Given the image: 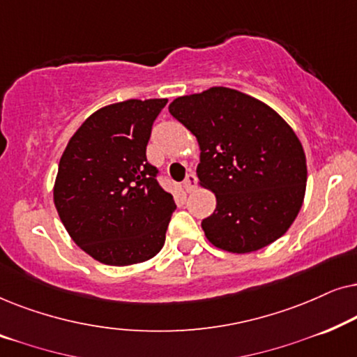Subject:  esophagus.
<instances>
[{
    "instance_id": "esophagus-1",
    "label": "esophagus",
    "mask_w": 357,
    "mask_h": 357,
    "mask_svg": "<svg viewBox=\"0 0 357 357\" xmlns=\"http://www.w3.org/2000/svg\"><path fill=\"white\" fill-rule=\"evenodd\" d=\"M195 185H197V175H195L193 172H190L183 180V188L187 190V192H192V190L195 188Z\"/></svg>"
}]
</instances>
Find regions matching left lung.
Masks as SVG:
<instances>
[{
	"label": "left lung",
	"mask_w": 357,
	"mask_h": 357,
	"mask_svg": "<svg viewBox=\"0 0 357 357\" xmlns=\"http://www.w3.org/2000/svg\"><path fill=\"white\" fill-rule=\"evenodd\" d=\"M169 112L197 136L199 183L216 195L204 236L232 253L260 250L294 222L307 164L294 131L271 107L229 87L177 97Z\"/></svg>",
	"instance_id": "1"
}]
</instances>
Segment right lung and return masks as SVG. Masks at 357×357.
Returning <instances> with one entry per match:
<instances>
[{
  "instance_id": "add662e5",
  "label": "right lung",
  "mask_w": 357,
  "mask_h": 357,
  "mask_svg": "<svg viewBox=\"0 0 357 357\" xmlns=\"http://www.w3.org/2000/svg\"><path fill=\"white\" fill-rule=\"evenodd\" d=\"M167 99L102 107L71 136L53 188L73 241L97 261L135 265L158 255L175 211L174 197L146 159L154 120Z\"/></svg>"
}]
</instances>
